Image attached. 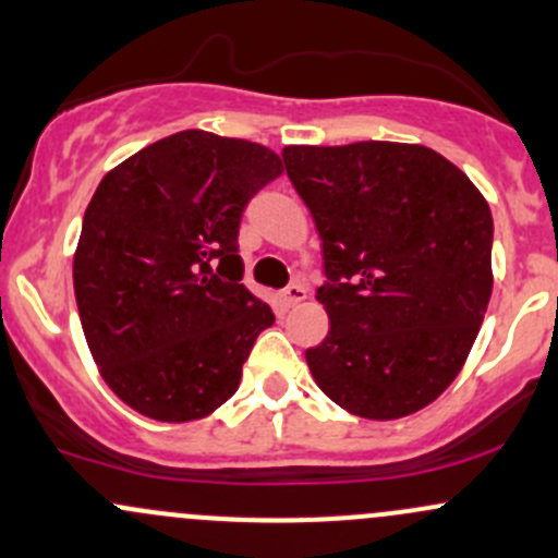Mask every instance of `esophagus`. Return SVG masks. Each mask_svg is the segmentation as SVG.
<instances>
[{
  "label": "esophagus",
  "instance_id": "1",
  "mask_svg": "<svg viewBox=\"0 0 558 558\" xmlns=\"http://www.w3.org/2000/svg\"><path fill=\"white\" fill-rule=\"evenodd\" d=\"M280 296H283L286 307H296V304H302L304 299H307V289H304V286H299V283H291L289 289H283Z\"/></svg>",
  "mask_w": 558,
  "mask_h": 558
}]
</instances>
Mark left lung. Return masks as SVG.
<instances>
[{
  "mask_svg": "<svg viewBox=\"0 0 558 558\" xmlns=\"http://www.w3.org/2000/svg\"><path fill=\"white\" fill-rule=\"evenodd\" d=\"M286 174L323 241L330 317L307 365L336 405L391 421L437 400L466 363L493 293V214L424 145H289Z\"/></svg>",
  "mask_w": 558,
  "mask_h": 558,
  "instance_id": "1",
  "label": "left lung"
}]
</instances>
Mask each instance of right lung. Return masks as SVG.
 Wrapping results in <instances>:
<instances>
[{
    "label": "right lung",
    "mask_w": 558,
    "mask_h": 558,
    "mask_svg": "<svg viewBox=\"0 0 558 558\" xmlns=\"http://www.w3.org/2000/svg\"><path fill=\"white\" fill-rule=\"evenodd\" d=\"M283 163L259 143L185 130L110 169L84 211L73 291L92 357L126 405L204 418L275 323L243 278V209Z\"/></svg>",
    "instance_id": "obj_1"
}]
</instances>
